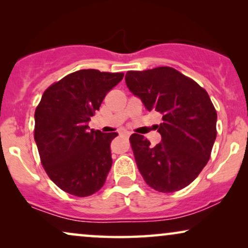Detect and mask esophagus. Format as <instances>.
<instances>
[{"instance_id": "obj_1", "label": "esophagus", "mask_w": 248, "mask_h": 248, "mask_svg": "<svg viewBox=\"0 0 248 248\" xmlns=\"http://www.w3.org/2000/svg\"><path fill=\"white\" fill-rule=\"evenodd\" d=\"M121 134L123 135V137H125V138H130V135H131V132L124 131V132H121Z\"/></svg>"}]
</instances>
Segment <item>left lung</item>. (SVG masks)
Returning a JSON list of instances; mask_svg holds the SVG:
<instances>
[{
  "label": "left lung",
  "mask_w": 248,
  "mask_h": 248,
  "mask_svg": "<svg viewBox=\"0 0 248 248\" xmlns=\"http://www.w3.org/2000/svg\"><path fill=\"white\" fill-rule=\"evenodd\" d=\"M125 82L149 111L162 115L155 147L143 135H131L139 171L158 192L186 187L208 164L217 138V111L208 93L169 66L128 71Z\"/></svg>",
  "instance_id": "8db88e82"
}]
</instances>
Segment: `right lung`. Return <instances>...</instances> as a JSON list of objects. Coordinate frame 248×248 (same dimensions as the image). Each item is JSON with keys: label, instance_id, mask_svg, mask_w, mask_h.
<instances>
[{"label": "right lung", "instance_id": "add662e5", "mask_svg": "<svg viewBox=\"0 0 248 248\" xmlns=\"http://www.w3.org/2000/svg\"><path fill=\"white\" fill-rule=\"evenodd\" d=\"M123 73L80 70L64 77L43 93L35 111V141L48 177L64 192L84 198L99 191L113 159L110 142L117 133H103L88 123Z\"/></svg>", "mask_w": 248, "mask_h": 248}]
</instances>
